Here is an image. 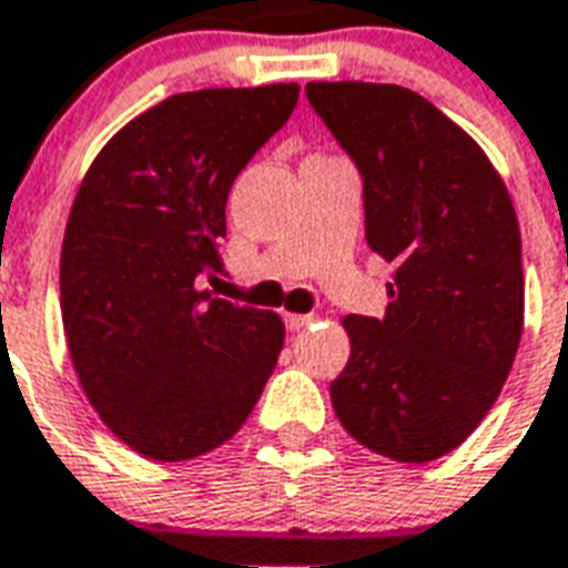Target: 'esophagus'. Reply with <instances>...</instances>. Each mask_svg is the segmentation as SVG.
<instances>
[{"instance_id": "34e87169", "label": "esophagus", "mask_w": 568, "mask_h": 568, "mask_svg": "<svg viewBox=\"0 0 568 568\" xmlns=\"http://www.w3.org/2000/svg\"><path fill=\"white\" fill-rule=\"evenodd\" d=\"M313 318H316V316H304V313H288V316H285V327H288V331H301V327L310 325Z\"/></svg>"}]
</instances>
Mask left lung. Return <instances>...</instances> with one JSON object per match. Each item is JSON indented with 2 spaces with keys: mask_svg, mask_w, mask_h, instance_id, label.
I'll return each instance as SVG.
<instances>
[{
  "mask_svg": "<svg viewBox=\"0 0 568 568\" xmlns=\"http://www.w3.org/2000/svg\"><path fill=\"white\" fill-rule=\"evenodd\" d=\"M306 99L364 178L367 246L394 267L382 318L343 316L339 424L403 464L455 452L497 403L520 331L515 204L481 146L397 83L310 81Z\"/></svg>",
  "mask_w": 568,
  "mask_h": 568,
  "instance_id": "1",
  "label": "left lung"
}]
</instances>
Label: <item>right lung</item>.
Masks as SVG:
<instances>
[{
  "label": "right lung",
  "instance_id": "1",
  "mask_svg": "<svg viewBox=\"0 0 568 568\" xmlns=\"http://www.w3.org/2000/svg\"><path fill=\"white\" fill-rule=\"evenodd\" d=\"M297 83L178 92L92 159L71 204L60 306L71 367L120 443L150 460L237 434L283 348L271 310L199 288L222 271L231 183L292 116Z\"/></svg>",
  "mask_w": 568,
  "mask_h": 568
}]
</instances>
